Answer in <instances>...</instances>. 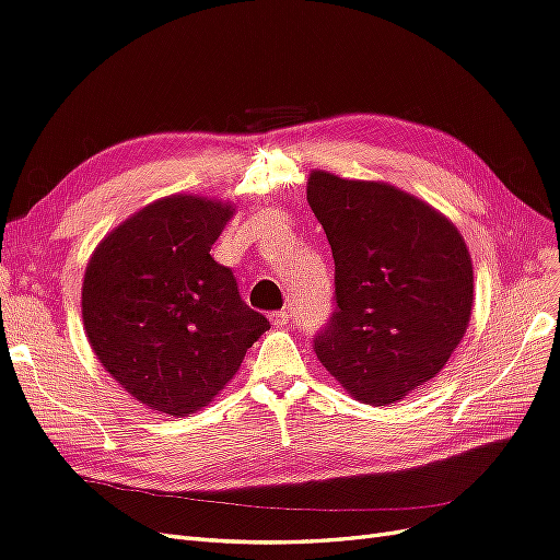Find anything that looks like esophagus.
<instances>
[{"label": "esophagus", "instance_id": "esophagus-1", "mask_svg": "<svg viewBox=\"0 0 560 560\" xmlns=\"http://www.w3.org/2000/svg\"><path fill=\"white\" fill-rule=\"evenodd\" d=\"M270 322H273L276 327H287V322H290V313H287V311L270 313Z\"/></svg>", "mask_w": 560, "mask_h": 560}]
</instances>
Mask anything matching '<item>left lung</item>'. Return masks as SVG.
Listing matches in <instances>:
<instances>
[{
	"instance_id": "obj_1",
	"label": "left lung",
	"mask_w": 560,
	"mask_h": 560,
	"mask_svg": "<svg viewBox=\"0 0 560 560\" xmlns=\"http://www.w3.org/2000/svg\"><path fill=\"white\" fill-rule=\"evenodd\" d=\"M308 206L336 268L317 360L354 399L395 404L446 366L469 327L467 245L442 212L385 182L313 171Z\"/></svg>"
}]
</instances>
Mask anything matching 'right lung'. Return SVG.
I'll return each mask as SVG.
<instances>
[{
	"label": "right lung",
	"instance_id": "1",
	"mask_svg": "<svg viewBox=\"0 0 560 560\" xmlns=\"http://www.w3.org/2000/svg\"><path fill=\"white\" fill-rule=\"evenodd\" d=\"M231 217L222 200L165 196L107 233L86 266L89 343L149 409L179 418L208 406L270 329L210 254Z\"/></svg>",
	"mask_w": 560,
	"mask_h": 560
}]
</instances>
